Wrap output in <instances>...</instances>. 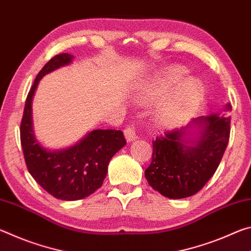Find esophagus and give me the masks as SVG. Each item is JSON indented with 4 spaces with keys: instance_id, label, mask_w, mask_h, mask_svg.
<instances>
[{
    "instance_id": "obj_1",
    "label": "esophagus",
    "mask_w": 251,
    "mask_h": 251,
    "mask_svg": "<svg viewBox=\"0 0 251 251\" xmlns=\"http://www.w3.org/2000/svg\"><path fill=\"white\" fill-rule=\"evenodd\" d=\"M124 135L127 142H131L137 138V136H136V131H135V127L133 124H129L126 126V128L124 129Z\"/></svg>"
}]
</instances>
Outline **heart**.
Returning a JSON list of instances; mask_svg holds the SVG:
<instances>
[{"label":"heart","mask_w":251,"mask_h":251,"mask_svg":"<svg viewBox=\"0 0 251 251\" xmlns=\"http://www.w3.org/2000/svg\"><path fill=\"white\" fill-rule=\"evenodd\" d=\"M185 77V70L175 66L168 69L156 85L157 92H166L179 84ZM203 96L201 84L196 79H188L181 84L160 107L159 122L166 126L181 124L193 115Z\"/></svg>","instance_id":"1"}]
</instances>
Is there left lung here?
<instances>
[{
	"label": "left lung",
	"mask_w": 251,
	"mask_h": 251,
	"mask_svg": "<svg viewBox=\"0 0 251 251\" xmlns=\"http://www.w3.org/2000/svg\"><path fill=\"white\" fill-rule=\"evenodd\" d=\"M230 110L231 106L227 105ZM198 126V141L188 129ZM230 135V117L212 114L194 120L186 127L167 130L152 141L151 163L145 171L150 185L172 199L198 193L217 171ZM191 144H189V143Z\"/></svg>",
	"instance_id": "obj_1"
}]
</instances>
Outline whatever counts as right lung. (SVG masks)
I'll use <instances>...</instances> for the list:
<instances>
[{"label": "right lung", "mask_w": 251, "mask_h": 251, "mask_svg": "<svg viewBox=\"0 0 251 251\" xmlns=\"http://www.w3.org/2000/svg\"><path fill=\"white\" fill-rule=\"evenodd\" d=\"M73 55H55L37 74L29 90L21 122L20 134L24 159L32 177L50 195L62 201H78L90 196L103 185L109 160L126 139L122 130L96 129L85 136L75 146L50 151L34 137L32 126V99L40 79L45 74L67 65Z\"/></svg>", "instance_id": "1"}]
</instances>
